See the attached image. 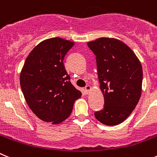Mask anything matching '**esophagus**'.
<instances>
[{
    "instance_id": "obj_1",
    "label": "esophagus",
    "mask_w": 157,
    "mask_h": 157,
    "mask_svg": "<svg viewBox=\"0 0 157 157\" xmlns=\"http://www.w3.org/2000/svg\"><path fill=\"white\" fill-rule=\"evenodd\" d=\"M84 90H85V92H86V93H89V92L91 91V86H86V87H85Z\"/></svg>"
}]
</instances>
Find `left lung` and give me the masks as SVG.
I'll return each mask as SVG.
<instances>
[{
    "mask_svg": "<svg viewBox=\"0 0 157 157\" xmlns=\"http://www.w3.org/2000/svg\"><path fill=\"white\" fill-rule=\"evenodd\" d=\"M95 55L104 108L95 112L97 120L116 126L131 114L141 96L143 68L132 49L120 40L99 38L87 43Z\"/></svg>",
    "mask_w": 157,
    "mask_h": 157,
    "instance_id": "obj_1",
    "label": "left lung"
}]
</instances>
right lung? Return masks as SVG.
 Masks as SVG:
<instances>
[{
  "label": "right lung",
  "mask_w": 157,
  "mask_h": 157,
  "mask_svg": "<svg viewBox=\"0 0 157 157\" xmlns=\"http://www.w3.org/2000/svg\"><path fill=\"white\" fill-rule=\"evenodd\" d=\"M75 43L61 38L41 41L30 52L20 75L26 102L40 119L59 124L71 115L82 92L70 82L63 59Z\"/></svg>",
  "instance_id": "add662e5"
}]
</instances>
